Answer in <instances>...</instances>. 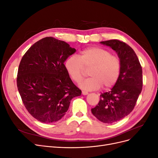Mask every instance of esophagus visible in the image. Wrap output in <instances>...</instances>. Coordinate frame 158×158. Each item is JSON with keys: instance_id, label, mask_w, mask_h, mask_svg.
<instances>
[{"instance_id": "1", "label": "esophagus", "mask_w": 158, "mask_h": 158, "mask_svg": "<svg viewBox=\"0 0 158 158\" xmlns=\"http://www.w3.org/2000/svg\"><path fill=\"white\" fill-rule=\"evenodd\" d=\"M82 94L83 95H87V94H88V92H85V91H82Z\"/></svg>"}]
</instances>
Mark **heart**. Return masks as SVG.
I'll use <instances>...</instances> for the list:
<instances>
[{
    "mask_svg": "<svg viewBox=\"0 0 158 158\" xmlns=\"http://www.w3.org/2000/svg\"><path fill=\"white\" fill-rule=\"evenodd\" d=\"M65 69L71 80L78 83L82 80L84 69H88L90 77L82 80L80 87L85 90L107 89L116 84L121 71L119 57L109 51L98 47L85 49L78 55L70 56L66 60Z\"/></svg>",
    "mask_w": 158,
    "mask_h": 158,
    "instance_id": "b5f03b06",
    "label": "heart"
}]
</instances>
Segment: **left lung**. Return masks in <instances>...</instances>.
<instances>
[{"label": "left lung", "instance_id": "obj_1", "mask_svg": "<svg viewBox=\"0 0 158 158\" xmlns=\"http://www.w3.org/2000/svg\"><path fill=\"white\" fill-rule=\"evenodd\" d=\"M101 44L115 51L121 62L117 82L111 91L100 95L98 104L92 109L99 121L111 124L127 116L135 107L142 89V69L135 51L126 43L111 40Z\"/></svg>", "mask_w": 158, "mask_h": 158}]
</instances>
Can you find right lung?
I'll use <instances>...</instances> for the list:
<instances>
[{"label":"right lung","mask_w":158,"mask_h":158,"mask_svg":"<svg viewBox=\"0 0 158 158\" xmlns=\"http://www.w3.org/2000/svg\"><path fill=\"white\" fill-rule=\"evenodd\" d=\"M75 52L66 42L47 37L35 43L22 56L17 87L26 109L37 121H58L68 111L71 99L82 94L64 64Z\"/></svg>","instance_id":"obj_1"}]
</instances>
